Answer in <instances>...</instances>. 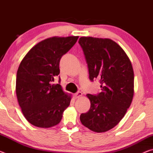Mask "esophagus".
<instances>
[{"label": "esophagus", "mask_w": 153, "mask_h": 153, "mask_svg": "<svg viewBox=\"0 0 153 153\" xmlns=\"http://www.w3.org/2000/svg\"><path fill=\"white\" fill-rule=\"evenodd\" d=\"M74 96H75V98H78L82 97V93L81 92H78L76 93V94H75Z\"/></svg>", "instance_id": "1"}]
</instances>
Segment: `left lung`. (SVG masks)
<instances>
[{
    "label": "left lung",
    "instance_id": "8db88e82",
    "mask_svg": "<svg viewBox=\"0 0 153 153\" xmlns=\"http://www.w3.org/2000/svg\"><path fill=\"white\" fill-rule=\"evenodd\" d=\"M78 42L86 59L90 80H99L101 88L98 95L86 94L90 108L81 114L80 121L90 130L105 132L120 122L132 101V65L123 48L109 38L83 36Z\"/></svg>",
    "mask_w": 153,
    "mask_h": 153
}]
</instances>
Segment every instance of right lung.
<instances>
[{"instance_id": "1", "label": "right lung", "mask_w": 153, "mask_h": 153, "mask_svg": "<svg viewBox=\"0 0 153 153\" xmlns=\"http://www.w3.org/2000/svg\"><path fill=\"white\" fill-rule=\"evenodd\" d=\"M78 38H46L33 46L21 61L17 72L16 94L23 115L32 125L42 128L56 126L70 105L71 94L65 92L59 84L52 82L60 73L62 56Z\"/></svg>"}]
</instances>
